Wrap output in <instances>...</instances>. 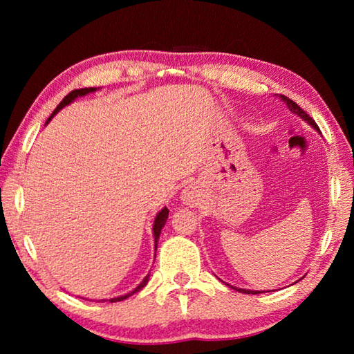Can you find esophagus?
<instances>
[{
  "mask_svg": "<svg viewBox=\"0 0 354 354\" xmlns=\"http://www.w3.org/2000/svg\"><path fill=\"white\" fill-rule=\"evenodd\" d=\"M184 201L187 203V205H190V203L195 201V196H194V194H192L190 190H185L184 192Z\"/></svg>",
  "mask_w": 354,
  "mask_h": 354,
  "instance_id": "1",
  "label": "esophagus"
}]
</instances>
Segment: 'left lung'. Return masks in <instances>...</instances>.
<instances>
[{
	"label": "left lung",
	"instance_id": "8db88e82",
	"mask_svg": "<svg viewBox=\"0 0 354 354\" xmlns=\"http://www.w3.org/2000/svg\"><path fill=\"white\" fill-rule=\"evenodd\" d=\"M279 98L284 101V103L287 104V107H289V109H290V112H293V113H297V115H298V117H301V118L304 120V122H308V123L310 124V127H313V128H315L317 131H320V129H319V127H317V123L314 122V120H313V118H310V117L308 115V113H306V112H304V111L301 109V107H299V106H298V104L295 103V101H292L290 98H287V97H284V95H279ZM236 290H239V292H242V293H262V292H257V290H247V289H236Z\"/></svg>",
	"mask_w": 354,
	"mask_h": 354
}]
</instances>
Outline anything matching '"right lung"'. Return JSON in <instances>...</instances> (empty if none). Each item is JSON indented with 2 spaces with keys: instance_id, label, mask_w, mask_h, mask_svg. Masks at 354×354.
Instances as JSON below:
<instances>
[{
  "instance_id": "1",
  "label": "right lung",
  "mask_w": 354,
  "mask_h": 354,
  "mask_svg": "<svg viewBox=\"0 0 354 354\" xmlns=\"http://www.w3.org/2000/svg\"><path fill=\"white\" fill-rule=\"evenodd\" d=\"M97 91V87H88V88H76V91H71L67 97H65L61 103H59V106L56 107L55 109V112L51 113V117L48 118V122H50V120L56 115V113L62 109L64 106H67V104H70L71 101L73 100H76L77 97H84V95H87V93H91V92H95ZM46 122V123H48ZM167 218H169V209L167 207H164L162 211H160L158 215H156V218H154V225H153V234H154V250H158V241H159V236H160V231H162V227H164V225H165V221H167ZM156 257V256H154ZM148 278H149V274H147L145 278H143V281L142 283L136 287V289L133 290V292H129V293H127V295H122V297H117V298H111L109 301L111 303H117V301H123V299H127L128 297H131V295H134L136 292H139V290H142L143 287L147 286V283H148Z\"/></svg>"
}]
</instances>
